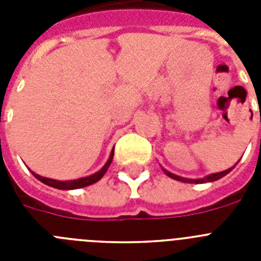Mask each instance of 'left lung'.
Listing matches in <instances>:
<instances>
[{"label":"left lung","mask_w":261,"mask_h":261,"mask_svg":"<svg viewBox=\"0 0 261 261\" xmlns=\"http://www.w3.org/2000/svg\"><path fill=\"white\" fill-rule=\"evenodd\" d=\"M237 165V163H235ZM232 168H234V166H232L231 168H229V170H225V171H221V172H217V174H211L208 175V176L202 177V179H187V177H181V176H177V175H174L171 174V172H168L167 170H165L163 168V171H165V174L167 175V176L172 177V179H175V180H179V181H183V183H206V181H216L218 180V179H221V177H223L225 175L229 174L230 171H231Z\"/></svg>","instance_id":"1"}]
</instances>
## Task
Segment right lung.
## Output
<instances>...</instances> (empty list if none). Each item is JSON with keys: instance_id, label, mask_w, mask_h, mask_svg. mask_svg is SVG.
Masks as SVG:
<instances>
[{"instance_id": "right-lung-1", "label": "right lung", "mask_w": 261, "mask_h": 261, "mask_svg": "<svg viewBox=\"0 0 261 261\" xmlns=\"http://www.w3.org/2000/svg\"><path fill=\"white\" fill-rule=\"evenodd\" d=\"M112 158H114V150H112V153H111L110 155V159L107 161V163H106L105 166H103V168L100 170V171L95 172L94 175H90V176H86V177H81V179H75V180H65V181H60V180H55V179H48V177H43L40 176V175L35 174V172H32V175L38 179V180H40L41 183L47 184V186L49 187H53V188H57V190H77V188H84V187H87V186H91V184L96 183L98 180H100L102 179L103 175L106 174V171L108 170V167H110L111 162H112Z\"/></svg>"}]
</instances>
